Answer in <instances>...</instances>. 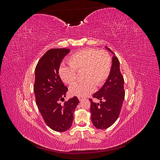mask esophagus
I'll use <instances>...</instances> for the list:
<instances>
[{
	"label": "esophagus",
	"mask_w": 160,
	"mask_h": 160,
	"mask_svg": "<svg viewBox=\"0 0 160 160\" xmlns=\"http://www.w3.org/2000/svg\"><path fill=\"white\" fill-rule=\"evenodd\" d=\"M78 99H79V100L80 101H83V99H82V98H78Z\"/></svg>",
	"instance_id": "esophagus-1"
}]
</instances>
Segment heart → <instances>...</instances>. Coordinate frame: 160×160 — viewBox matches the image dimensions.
<instances>
[{
	"label": "heart",
	"instance_id": "heart-1",
	"mask_svg": "<svg viewBox=\"0 0 160 160\" xmlns=\"http://www.w3.org/2000/svg\"><path fill=\"white\" fill-rule=\"evenodd\" d=\"M111 66V57L107 52L85 49L72 54L69 65H61L59 75L64 83L71 85L76 81V71L84 70L83 79L86 81L72 85L69 93L72 96L85 98L94 91L96 85H103L109 75Z\"/></svg>",
	"mask_w": 160,
	"mask_h": 160
}]
</instances>
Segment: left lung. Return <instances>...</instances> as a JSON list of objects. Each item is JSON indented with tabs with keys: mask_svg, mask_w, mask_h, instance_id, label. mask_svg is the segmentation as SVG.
<instances>
[{
	"mask_svg": "<svg viewBox=\"0 0 160 160\" xmlns=\"http://www.w3.org/2000/svg\"><path fill=\"white\" fill-rule=\"evenodd\" d=\"M105 48L113 54L109 75L102 88L93 94V98L99 99L100 103L89 99L91 122L99 129H107L115 122L125 98L124 80L120 71L119 61L109 48Z\"/></svg>",
	"mask_w": 160,
	"mask_h": 160,
	"instance_id": "1",
	"label": "left lung"
}]
</instances>
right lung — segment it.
<instances>
[{
    "label": "right lung",
    "mask_w": 160,
    "mask_h": 160,
    "mask_svg": "<svg viewBox=\"0 0 160 160\" xmlns=\"http://www.w3.org/2000/svg\"><path fill=\"white\" fill-rule=\"evenodd\" d=\"M70 51L68 49H50L35 68L34 93L37 105L46 124L58 132H64L71 127L75 109L79 103L75 96L64 105L59 103L65 98L68 89L60 78L59 69L62 59Z\"/></svg>",
    "instance_id": "1"
}]
</instances>
